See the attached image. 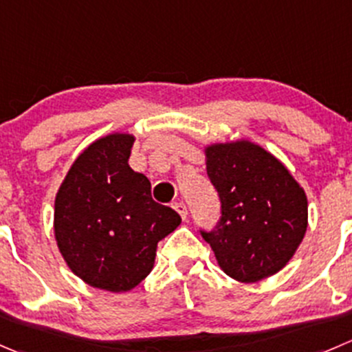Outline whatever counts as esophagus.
<instances>
[{
	"mask_svg": "<svg viewBox=\"0 0 352 352\" xmlns=\"http://www.w3.org/2000/svg\"><path fill=\"white\" fill-rule=\"evenodd\" d=\"M173 210L177 211V213L180 214V217H182V220H186L187 218V206L184 203H175L173 204Z\"/></svg>",
	"mask_w": 352,
	"mask_h": 352,
	"instance_id": "34e87169",
	"label": "esophagus"
}]
</instances>
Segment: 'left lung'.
Returning a JSON list of instances; mask_svg holds the SVG:
<instances>
[{
    "instance_id": "left-lung-1",
    "label": "left lung",
    "mask_w": 352,
    "mask_h": 352,
    "mask_svg": "<svg viewBox=\"0 0 352 352\" xmlns=\"http://www.w3.org/2000/svg\"><path fill=\"white\" fill-rule=\"evenodd\" d=\"M210 180L221 201L214 232H203L218 267L242 284L278 274L308 228V197L275 155L235 139L204 144Z\"/></svg>"
}]
</instances>
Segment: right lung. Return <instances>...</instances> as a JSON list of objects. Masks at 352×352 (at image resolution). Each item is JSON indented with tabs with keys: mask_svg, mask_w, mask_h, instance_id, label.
I'll return each instance as SVG.
<instances>
[{
	"mask_svg": "<svg viewBox=\"0 0 352 352\" xmlns=\"http://www.w3.org/2000/svg\"><path fill=\"white\" fill-rule=\"evenodd\" d=\"M135 135L111 132L72 163L54 197V239L67 267L94 289L129 292L155 267L156 248L182 218L153 201L129 166Z\"/></svg>",
	"mask_w": 352,
	"mask_h": 352,
	"instance_id": "right-lung-1",
	"label": "right lung"
}]
</instances>
